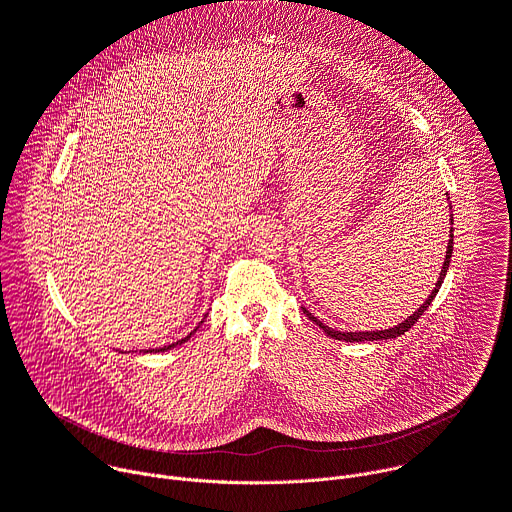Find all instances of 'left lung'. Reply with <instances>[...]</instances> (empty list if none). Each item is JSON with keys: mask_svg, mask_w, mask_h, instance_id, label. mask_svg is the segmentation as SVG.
<instances>
[{"mask_svg": "<svg viewBox=\"0 0 512 512\" xmlns=\"http://www.w3.org/2000/svg\"><path fill=\"white\" fill-rule=\"evenodd\" d=\"M452 221V225H454V216L450 218ZM452 251H454V231L450 229V241H448V251H446V259H444V267H442V273H440V277H437V283H435V287L431 289V294H429V298L419 306V310L417 312H413L407 320H403L401 324H397V326H393V328H389V330H373V332H340V330H332V328H328L326 324H322L316 316H312L306 308H302L304 310V314L312 320V322H316V326H320L330 338H334V340H344V342H364V340H389V338H397V336H401V334H405L421 316H423V312L429 308V304L433 302V298L437 296V291H440V287H442V283H444V277H446V273H448V267H450V259H452Z\"/></svg>", "mask_w": 512, "mask_h": 512, "instance_id": "1", "label": "left lung"}]
</instances>
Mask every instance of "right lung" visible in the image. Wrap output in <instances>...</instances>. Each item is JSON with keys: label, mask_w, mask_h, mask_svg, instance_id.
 I'll list each match as a JSON object with an SVG mask.
<instances>
[{"label": "right lung", "mask_w": 512, "mask_h": 512, "mask_svg": "<svg viewBox=\"0 0 512 512\" xmlns=\"http://www.w3.org/2000/svg\"><path fill=\"white\" fill-rule=\"evenodd\" d=\"M200 324H202V322H200ZM196 328H198V326H196ZM196 328H194L186 338H182V340H178V342H174V344H168V346H164V348H156V350L152 348V350H148V352H164V350H170V348H174V346H178V344H184V342H188V340H190V336L196 332Z\"/></svg>", "instance_id": "right-lung-1"}]
</instances>
